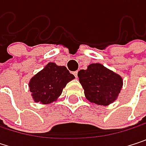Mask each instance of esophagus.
<instances>
[{"label": "esophagus", "mask_w": 146, "mask_h": 146, "mask_svg": "<svg viewBox=\"0 0 146 146\" xmlns=\"http://www.w3.org/2000/svg\"><path fill=\"white\" fill-rule=\"evenodd\" d=\"M73 75L75 76V78H78V71H75V72H73Z\"/></svg>", "instance_id": "1"}]
</instances>
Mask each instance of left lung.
I'll use <instances>...</instances> for the list:
<instances>
[{"mask_svg":"<svg viewBox=\"0 0 146 146\" xmlns=\"http://www.w3.org/2000/svg\"><path fill=\"white\" fill-rule=\"evenodd\" d=\"M86 99L98 106L114 102L123 88V78L101 63H91L78 73Z\"/></svg>","mask_w":146,"mask_h":146,"instance_id":"left-lung-1","label":"left lung"}]
</instances>
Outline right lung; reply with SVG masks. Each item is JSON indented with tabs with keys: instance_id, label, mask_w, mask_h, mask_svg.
I'll return each instance as SVG.
<instances>
[{
	"instance_id": "right-lung-1",
	"label": "right lung",
	"mask_w": 146,
	"mask_h": 146,
	"mask_svg": "<svg viewBox=\"0 0 146 146\" xmlns=\"http://www.w3.org/2000/svg\"><path fill=\"white\" fill-rule=\"evenodd\" d=\"M73 78L75 77L66 67L49 62L29 80V87L34 102L44 105L56 102L63 88Z\"/></svg>"
}]
</instances>
